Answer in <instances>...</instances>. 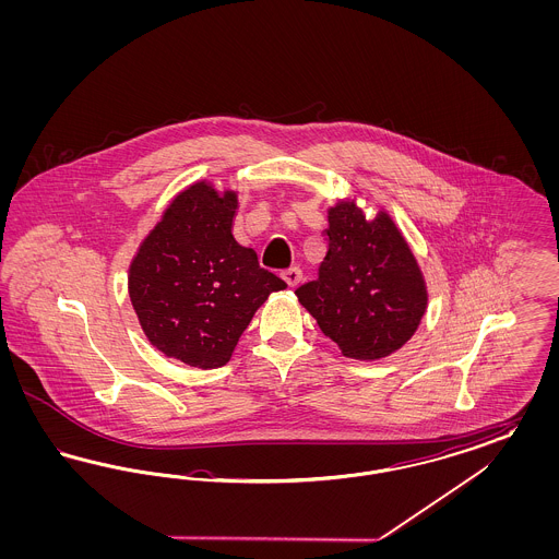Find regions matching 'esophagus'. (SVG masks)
Here are the masks:
<instances>
[{
  "label": "esophagus",
  "instance_id": "obj_1",
  "mask_svg": "<svg viewBox=\"0 0 559 559\" xmlns=\"http://www.w3.org/2000/svg\"><path fill=\"white\" fill-rule=\"evenodd\" d=\"M301 270L299 267H289V270H285L283 272V278H285V283L289 285V287H297L299 283H301Z\"/></svg>",
  "mask_w": 559,
  "mask_h": 559
}]
</instances>
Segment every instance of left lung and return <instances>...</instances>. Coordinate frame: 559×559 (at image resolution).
I'll return each mask as SVG.
<instances>
[{
	"label": "left lung",
	"instance_id": "8db88e82",
	"mask_svg": "<svg viewBox=\"0 0 559 559\" xmlns=\"http://www.w3.org/2000/svg\"><path fill=\"white\" fill-rule=\"evenodd\" d=\"M319 278L297 299L347 358L377 360L404 346L426 312L421 270L388 213L367 219L352 203L329 212Z\"/></svg>",
	"mask_w": 559,
	"mask_h": 559
}]
</instances>
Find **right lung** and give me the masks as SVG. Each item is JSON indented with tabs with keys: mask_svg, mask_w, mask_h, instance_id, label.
I'll return each mask as SVG.
<instances>
[{
	"mask_svg": "<svg viewBox=\"0 0 559 559\" xmlns=\"http://www.w3.org/2000/svg\"><path fill=\"white\" fill-rule=\"evenodd\" d=\"M235 192L197 182L171 201L130 266L144 335L190 367H224L267 295L287 287L235 240Z\"/></svg>",
	"mask_w": 559,
	"mask_h": 559,
	"instance_id": "right-lung-1",
	"label": "right lung"
}]
</instances>
